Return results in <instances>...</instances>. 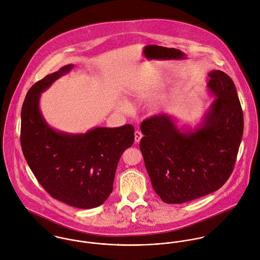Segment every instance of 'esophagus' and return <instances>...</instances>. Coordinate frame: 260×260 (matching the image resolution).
<instances>
[{
  "mask_svg": "<svg viewBox=\"0 0 260 260\" xmlns=\"http://www.w3.org/2000/svg\"><path fill=\"white\" fill-rule=\"evenodd\" d=\"M134 135H135V142H136V143H139L140 140L142 139V136H143L142 133L137 130V131H135V134H134Z\"/></svg>",
  "mask_w": 260,
  "mask_h": 260,
  "instance_id": "34e87169",
  "label": "esophagus"
}]
</instances>
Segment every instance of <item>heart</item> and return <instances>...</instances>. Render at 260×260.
Wrapping results in <instances>:
<instances>
[{
    "label": "heart",
    "mask_w": 260,
    "mask_h": 260,
    "mask_svg": "<svg viewBox=\"0 0 260 260\" xmlns=\"http://www.w3.org/2000/svg\"><path fill=\"white\" fill-rule=\"evenodd\" d=\"M119 108L122 110H125L127 108V104L125 102H120L119 103Z\"/></svg>",
    "instance_id": "1"
}]
</instances>
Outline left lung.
Masks as SVG:
<instances>
[{
	"mask_svg": "<svg viewBox=\"0 0 260 260\" xmlns=\"http://www.w3.org/2000/svg\"><path fill=\"white\" fill-rule=\"evenodd\" d=\"M208 76L207 87L215 99L194 130L179 129L167 113L141 123L145 167L153 189L168 204H181L218 190L236 161L244 126L236 88L220 70Z\"/></svg>",
	"mask_w": 260,
	"mask_h": 260,
	"instance_id": "1",
	"label": "left lung"
}]
</instances>
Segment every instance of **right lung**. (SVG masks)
Returning a JSON list of instances; mask_svg holds the SVG:
<instances>
[{
	"label": "right lung",
	"mask_w": 260,
	"mask_h": 260,
	"mask_svg": "<svg viewBox=\"0 0 260 260\" xmlns=\"http://www.w3.org/2000/svg\"><path fill=\"white\" fill-rule=\"evenodd\" d=\"M73 67L47 75L28 91L21 112V145L39 183L53 198L89 209L111 194L119 159L134 142V127H96L84 134L50 127L40 111L41 93Z\"/></svg>",
	"instance_id": "add662e5"
}]
</instances>
